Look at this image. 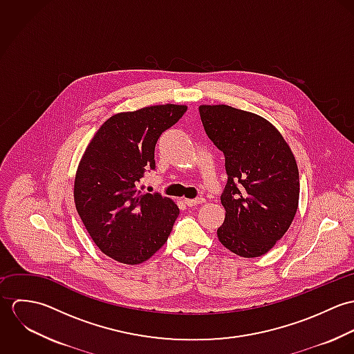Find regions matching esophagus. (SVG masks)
I'll list each match as a JSON object with an SVG mask.
<instances>
[{"label":"esophagus","mask_w":354,"mask_h":354,"mask_svg":"<svg viewBox=\"0 0 354 354\" xmlns=\"http://www.w3.org/2000/svg\"><path fill=\"white\" fill-rule=\"evenodd\" d=\"M204 202L203 198H196V199H184V203L188 205V207H194V205H198L201 203Z\"/></svg>","instance_id":"obj_1"}]
</instances>
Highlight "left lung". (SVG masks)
I'll list each match as a JSON object with an SVG mask.
<instances>
[{
  "label": "left lung",
  "mask_w": 354,
  "mask_h": 354,
  "mask_svg": "<svg viewBox=\"0 0 354 354\" xmlns=\"http://www.w3.org/2000/svg\"><path fill=\"white\" fill-rule=\"evenodd\" d=\"M199 111L227 173L218 239L239 256H261L283 237L297 212L296 158L281 132L254 113L227 104H202Z\"/></svg>",
  "instance_id": "1"
}]
</instances>
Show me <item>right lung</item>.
Listing matches in <instances>:
<instances>
[{
  "instance_id": "obj_1",
  "label": "right lung",
  "mask_w": 354,
  "mask_h": 354,
  "mask_svg": "<svg viewBox=\"0 0 354 354\" xmlns=\"http://www.w3.org/2000/svg\"><path fill=\"white\" fill-rule=\"evenodd\" d=\"M187 111L185 104H155L107 118L83 153L75 177L76 209L102 252L124 264L150 259L167 241L177 204L146 194L139 183L155 169L159 136Z\"/></svg>"
}]
</instances>
